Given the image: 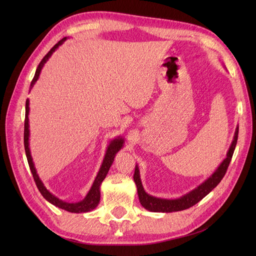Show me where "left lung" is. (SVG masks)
Masks as SVG:
<instances>
[{"instance_id": "8db88e82", "label": "left lung", "mask_w": 256, "mask_h": 256, "mask_svg": "<svg viewBox=\"0 0 256 256\" xmlns=\"http://www.w3.org/2000/svg\"><path fill=\"white\" fill-rule=\"evenodd\" d=\"M238 135V126H236V128L234 140L230 146V148L227 150L226 158L222 160L218 168L214 170L204 182L198 184L190 192L184 194L178 198H160L147 193L143 188L142 180L140 178L139 166L137 164L135 167V174H134V182H135L137 186V192L141 206L145 210L154 212H173L186 210L198 204L201 199L204 198L212 189H214L224 178L226 170L228 166H230L234 152L236 150Z\"/></svg>"}]
</instances>
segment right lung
<instances>
[{"label": "right lung", "mask_w": 256, "mask_h": 256, "mask_svg": "<svg viewBox=\"0 0 256 256\" xmlns=\"http://www.w3.org/2000/svg\"><path fill=\"white\" fill-rule=\"evenodd\" d=\"M68 37H64L63 39H61L60 42L52 46V48L46 54V55L44 57V59L42 60V62L39 63L37 70L35 72V76L32 80L31 85H30V91L33 88V86L35 85V83L37 82V80L39 78L40 74H42V70L44 68V64L48 61V59L50 58V56L52 55V52H55L58 48L60 46H62L64 44V42H66V39ZM30 100L29 98H26V117H24V150H26V160H28L29 163V167L30 170L33 174V178L35 180V184L38 188L39 192L42 193V195L44 197L46 200H48L50 204H52V206H55L59 208H62L64 210L70 212H76V214H80V212H91L92 210L96 208L100 200V186L102 182H104V180L106 178L108 172H109L113 162L116 154L122 148L124 145V138L118 136L114 139H112L109 143V145L106 146V150L102 160V163L100 165V168L98 172V176L94 180L90 190L88 191V193L86 194V196L84 197V199L78 201V202H67L65 200H62L60 198H58L57 196L54 195L52 193H50L46 186H44V184L42 182V180H40L37 170L35 168L34 162H33V158L31 156V150H30V143H29V139H30V124H29V112H30Z\"/></svg>", "instance_id": "add662e5"}]
</instances>
